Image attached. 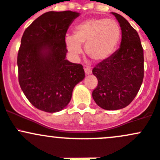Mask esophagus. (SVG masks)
<instances>
[{
    "label": "esophagus",
    "mask_w": 160,
    "mask_h": 160,
    "mask_svg": "<svg viewBox=\"0 0 160 160\" xmlns=\"http://www.w3.org/2000/svg\"><path fill=\"white\" fill-rule=\"evenodd\" d=\"M84 71H85V73H86L87 75H90V74L92 73L91 69H90V67H85V68H84Z\"/></svg>",
    "instance_id": "34e87169"
}]
</instances>
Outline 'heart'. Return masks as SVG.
<instances>
[{
  "mask_svg": "<svg viewBox=\"0 0 160 160\" xmlns=\"http://www.w3.org/2000/svg\"><path fill=\"white\" fill-rule=\"evenodd\" d=\"M122 31L112 19L92 18L81 22L74 28L73 35H67L66 46L74 58L83 52L82 45L90 59L103 62L111 57L120 42Z\"/></svg>",
  "mask_w": 160,
  "mask_h": 160,
  "instance_id": "b5f03b06",
  "label": "heart"
}]
</instances>
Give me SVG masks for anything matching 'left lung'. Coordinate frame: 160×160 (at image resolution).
I'll list each match as a JSON object with an SVG mask.
<instances>
[{"instance_id":"left-lung-1","label":"left lung","mask_w":160,"mask_h":160,"mask_svg":"<svg viewBox=\"0 0 160 160\" xmlns=\"http://www.w3.org/2000/svg\"><path fill=\"white\" fill-rule=\"evenodd\" d=\"M111 14L120 25L122 42L109 59L92 70L98 80L92 97L101 108L113 111L127 107L138 93L144 77V56L136 30L122 15Z\"/></svg>"}]
</instances>
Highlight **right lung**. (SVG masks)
<instances>
[{
	"instance_id": "1",
	"label": "right lung",
	"mask_w": 160,
	"mask_h": 160,
	"mask_svg": "<svg viewBox=\"0 0 160 160\" xmlns=\"http://www.w3.org/2000/svg\"><path fill=\"white\" fill-rule=\"evenodd\" d=\"M79 15L76 11H49L22 35L17 60L19 84L39 110L54 113L65 108L74 87L84 79L83 66L66 59V34Z\"/></svg>"
}]
</instances>
